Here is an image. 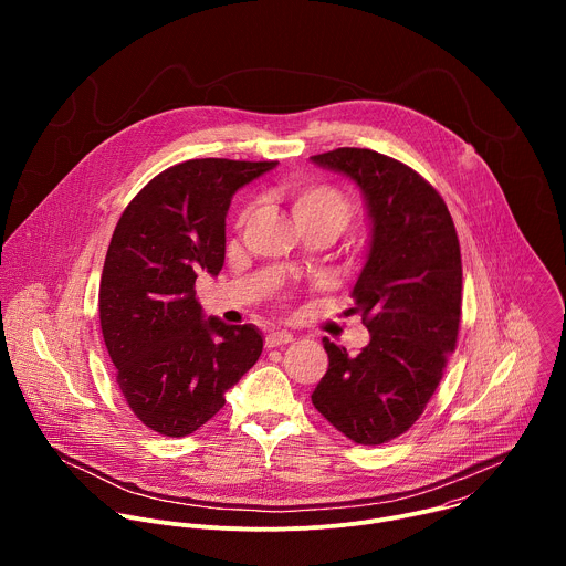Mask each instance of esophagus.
Wrapping results in <instances>:
<instances>
[{
  "label": "esophagus",
  "instance_id": "obj_1",
  "mask_svg": "<svg viewBox=\"0 0 566 566\" xmlns=\"http://www.w3.org/2000/svg\"><path fill=\"white\" fill-rule=\"evenodd\" d=\"M289 343H293V336L289 332H271L266 336V347H282Z\"/></svg>",
  "mask_w": 566,
  "mask_h": 566
}]
</instances>
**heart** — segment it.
<instances>
[{
    "mask_svg": "<svg viewBox=\"0 0 566 566\" xmlns=\"http://www.w3.org/2000/svg\"><path fill=\"white\" fill-rule=\"evenodd\" d=\"M289 199L300 223L329 221L343 230L352 217V201L343 190L329 184H293L289 188Z\"/></svg>",
    "mask_w": 566,
    "mask_h": 566,
    "instance_id": "1",
    "label": "heart"
}]
</instances>
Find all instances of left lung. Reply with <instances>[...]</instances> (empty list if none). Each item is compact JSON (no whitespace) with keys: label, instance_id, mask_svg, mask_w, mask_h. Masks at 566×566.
<instances>
[{"label":"left lung","instance_id":"left-lung-1","mask_svg":"<svg viewBox=\"0 0 566 566\" xmlns=\"http://www.w3.org/2000/svg\"><path fill=\"white\" fill-rule=\"evenodd\" d=\"M319 168L363 190L371 223L356 306L369 345L358 356L322 338L329 369L311 394L315 410L360 446L408 432L423 415L457 347L461 251L441 195L396 158L360 147L315 154Z\"/></svg>","mask_w":566,"mask_h":566}]
</instances>
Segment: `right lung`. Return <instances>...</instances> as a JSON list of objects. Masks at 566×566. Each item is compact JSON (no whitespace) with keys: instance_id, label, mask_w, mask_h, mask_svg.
<instances>
[{"instance_id":"1","label":"right lung","mask_w":566,"mask_h":566,"mask_svg":"<svg viewBox=\"0 0 566 566\" xmlns=\"http://www.w3.org/2000/svg\"><path fill=\"white\" fill-rule=\"evenodd\" d=\"M277 160L192 158L156 175L112 234L98 293L101 329L129 410L149 430L186 437L260 358L253 325L203 319L195 282L226 255L232 195Z\"/></svg>"}]
</instances>
